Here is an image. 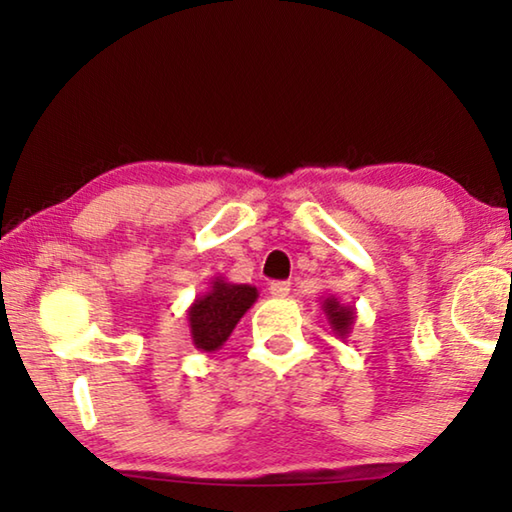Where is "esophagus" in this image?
I'll return each mask as SVG.
<instances>
[{
	"label": "esophagus",
	"mask_w": 512,
	"mask_h": 512,
	"mask_svg": "<svg viewBox=\"0 0 512 512\" xmlns=\"http://www.w3.org/2000/svg\"><path fill=\"white\" fill-rule=\"evenodd\" d=\"M268 291H271L273 298H287L291 291V282H271Z\"/></svg>",
	"instance_id": "1"
}]
</instances>
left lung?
I'll return each mask as SVG.
<instances>
[{"label": "left lung", "instance_id": "left-lung-1", "mask_svg": "<svg viewBox=\"0 0 512 512\" xmlns=\"http://www.w3.org/2000/svg\"><path fill=\"white\" fill-rule=\"evenodd\" d=\"M320 307H323V314L327 318L329 327H332L334 336H339V339H348L354 320H357V309L352 305H343V302L334 296L323 298Z\"/></svg>", "mask_w": 512, "mask_h": 512}]
</instances>
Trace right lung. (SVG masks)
I'll return each instance as SVG.
<instances>
[{"label": "right lung", "mask_w": 512, "mask_h": 512, "mask_svg": "<svg viewBox=\"0 0 512 512\" xmlns=\"http://www.w3.org/2000/svg\"><path fill=\"white\" fill-rule=\"evenodd\" d=\"M257 296V289L250 287V284L228 282L221 275L212 277L210 289L196 296L192 307L187 309V323L194 348L201 352L221 350L232 329L255 305Z\"/></svg>", "instance_id": "1"}]
</instances>
